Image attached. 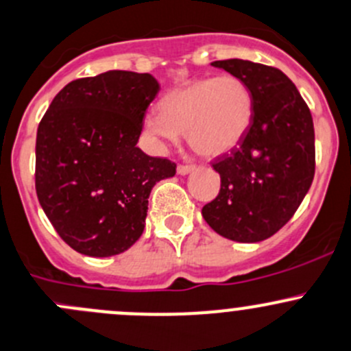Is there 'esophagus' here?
Here are the masks:
<instances>
[{"label":"esophagus","instance_id":"obj_1","mask_svg":"<svg viewBox=\"0 0 351 351\" xmlns=\"http://www.w3.org/2000/svg\"><path fill=\"white\" fill-rule=\"evenodd\" d=\"M193 171H194L193 165H179V167H177V174L179 176H187Z\"/></svg>","mask_w":351,"mask_h":351}]
</instances>
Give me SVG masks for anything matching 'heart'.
<instances>
[{"label": "heart", "instance_id": "b5f03b06", "mask_svg": "<svg viewBox=\"0 0 351 351\" xmlns=\"http://www.w3.org/2000/svg\"><path fill=\"white\" fill-rule=\"evenodd\" d=\"M160 114H147L143 130L157 143H176L184 133L187 145L203 157L234 150L252 123L254 100L244 80L225 75L197 78L162 97Z\"/></svg>", "mask_w": 351, "mask_h": 351}]
</instances>
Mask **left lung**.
Returning a JSON list of instances; mask_svg holds the SVG:
<instances>
[{"mask_svg":"<svg viewBox=\"0 0 351 351\" xmlns=\"http://www.w3.org/2000/svg\"><path fill=\"white\" fill-rule=\"evenodd\" d=\"M211 66L247 83L254 112L237 148L213 162L220 193L201 213L221 237L254 244L271 237L293 217L311 187L314 124L297 86L280 69L245 59Z\"/></svg>","mask_w":351,"mask_h":351,"instance_id":"left-lung-1","label":"left lung"}]
</instances>
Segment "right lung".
<instances>
[{"mask_svg":"<svg viewBox=\"0 0 351 351\" xmlns=\"http://www.w3.org/2000/svg\"><path fill=\"white\" fill-rule=\"evenodd\" d=\"M160 83L110 69L68 83L37 130L36 191L59 237L76 252L109 258L145 230L152 187L176 164L138 147Z\"/></svg>","mask_w":351,"mask_h":351,"instance_id":"add662e5","label":"right lung"}]
</instances>
